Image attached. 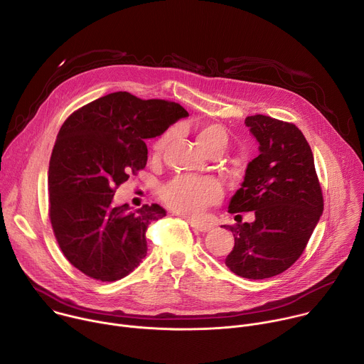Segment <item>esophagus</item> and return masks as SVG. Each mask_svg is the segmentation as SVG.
<instances>
[{
	"mask_svg": "<svg viewBox=\"0 0 364 364\" xmlns=\"http://www.w3.org/2000/svg\"><path fill=\"white\" fill-rule=\"evenodd\" d=\"M188 223H190V226L193 228L194 232L204 233V232H207V230H210V226H209V225L201 223V222H196V220H190V219H188Z\"/></svg>",
	"mask_w": 364,
	"mask_h": 364,
	"instance_id": "34e87169",
	"label": "esophagus"
}]
</instances>
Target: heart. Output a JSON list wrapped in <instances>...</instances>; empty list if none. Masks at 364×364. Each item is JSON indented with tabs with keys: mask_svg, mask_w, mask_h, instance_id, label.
<instances>
[{
	"mask_svg": "<svg viewBox=\"0 0 364 364\" xmlns=\"http://www.w3.org/2000/svg\"><path fill=\"white\" fill-rule=\"evenodd\" d=\"M174 134L176 129L171 128L154 142L152 154L155 157L163 154L174 138ZM228 141L226 129L218 124L203 125L197 131V142L205 152H210L215 148L225 149ZM160 196L174 212L186 218H197L220 198L222 190L219 183L210 177L180 176L164 184L160 190Z\"/></svg>",
	"mask_w": 364,
	"mask_h": 364,
	"instance_id": "heart-1",
	"label": "heart"
}]
</instances>
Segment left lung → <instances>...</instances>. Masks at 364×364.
Segmentation results:
<instances>
[{
  "mask_svg": "<svg viewBox=\"0 0 364 364\" xmlns=\"http://www.w3.org/2000/svg\"><path fill=\"white\" fill-rule=\"evenodd\" d=\"M246 127L259 142V155L246 168L242 187L229 203L236 225L235 246L226 267L247 279H265L287 271L302 255L324 210L313 151L289 122L252 115ZM242 211L255 220L243 224Z\"/></svg>",
  "mask_w": 364,
  "mask_h": 364,
  "instance_id": "obj_1",
  "label": "left lung"
}]
</instances>
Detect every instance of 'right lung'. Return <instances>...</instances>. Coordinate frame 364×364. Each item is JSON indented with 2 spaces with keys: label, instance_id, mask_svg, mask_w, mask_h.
Returning a JSON list of instances; mask_svg holds the SVG:
<instances>
[{
  "label": "right lung",
  "instance_id": "1",
  "mask_svg": "<svg viewBox=\"0 0 364 364\" xmlns=\"http://www.w3.org/2000/svg\"><path fill=\"white\" fill-rule=\"evenodd\" d=\"M188 112L171 100L128 92L102 96L62 125L48 164V218L68 261L86 277L112 282L146 255L145 232L166 216L159 204L136 212L112 203L117 188L146 166V138Z\"/></svg>",
  "mask_w": 364,
  "mask_h": 364
}]
</instances>
